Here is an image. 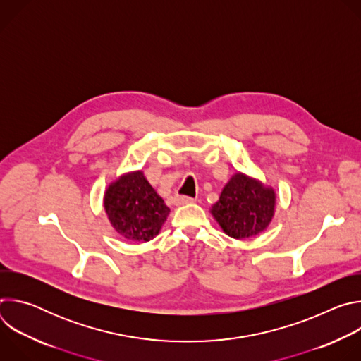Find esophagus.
Listing matches in <instances>:
<instances>
[{
	"label": "esophagus",
	"instance_id": "1",
	"mask_svg": "<svg viewBox=\"0 0 361 361\" xmlns=\"http://www.w3.org/2000/svg\"><path fill=\"white\" fill-rule=\"evenodd\" d=\"M174 202H176L177 205L190 204V202H194V198H192V197H187V195H176V197H174Z\"/></svg>",
	"mask_w": 361,
	"mask_h": 361
}]
</instances>
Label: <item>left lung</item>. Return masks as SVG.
<instances>
[{
    "instance_id": "obj_1",
    "label": "left lung",
    "mask_w": 361,
    "mask_h": 361,
    "mask_svg": "<svg viewBox=\"0 0 361 361\" xmlns=\"http://www.w3.org/2000/svg\"><path fill=\"white\" fill-rule=\"evenodd\" d=\"M276 195L259 181L235 174L226 184L213 216L233 238L243 240L262 233L273 219Z\"/></svg>"
}]
</instances>
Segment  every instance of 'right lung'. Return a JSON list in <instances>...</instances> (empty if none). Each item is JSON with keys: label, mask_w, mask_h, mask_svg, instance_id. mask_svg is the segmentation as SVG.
<instances>
[{"label": "right lung", "mask_w": 361, "mask_h": 361, "mask_svg": "<svg viewBox=\"0 0 361 361\" xmlns=\"http://www.w3.org/2000/svg\"><path fill=\"white\" fill-rule=\"evenodd\" d=\"M104 207L116 231L135 243L156 237L170 213L141 171L113 183L106 191Z\"/></svg>", "instance_id": "right-lung-1"}]
</instances>
